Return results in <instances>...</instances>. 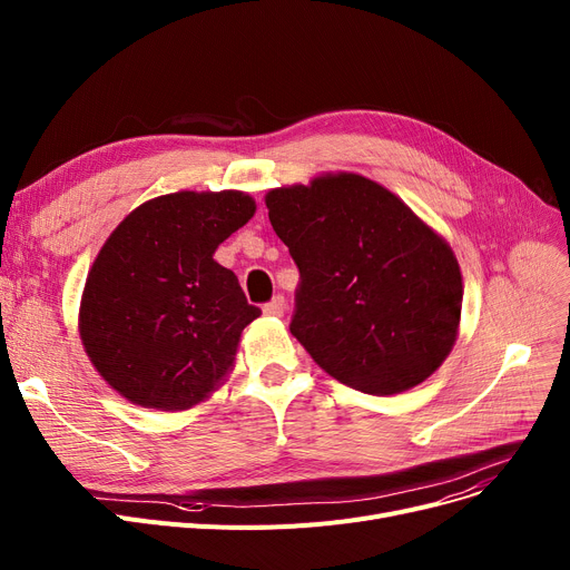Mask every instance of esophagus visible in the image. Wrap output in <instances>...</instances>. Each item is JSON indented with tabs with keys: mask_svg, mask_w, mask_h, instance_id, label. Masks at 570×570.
Segmentation results:
<instances>
[{
	"mask_svg": "<svg viewBox=\"0 0 570 570\" xmlns=\"http://www.w3.org/2000/svg\"><path fill=\"white\" fill-rule=\"evenodd\" d=\"M284 312H286V301H284L282 295L273 297V301H269L267 305H263V314H265V316H275V318H279V316H284Z\"/></svg>",
	"mask_w": 570,
	"mask_h": 570,
	"instance_id": "obj_1",
	"label": "esophagus"
}]
</instances>
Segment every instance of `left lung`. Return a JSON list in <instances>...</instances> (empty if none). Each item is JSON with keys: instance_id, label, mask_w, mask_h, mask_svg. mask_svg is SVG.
Here are the masks:
<instances>
[{"instance_id": "1", "label": "left lung", "mask_w": 570, "mask_h": 570, "mask_svg": "<svg viewBox=\"0 0 570 570\" xmlns=\"http://www.w3.org/2000/svg\"><path fill=\"white\" fill-rule=\"evenodd\" d=\"M265 205L301 269L291 333L323 372L385 397L441 367L460 333V263L400 196L340 170L269 189Z\"/></svg>"}]
</instances>
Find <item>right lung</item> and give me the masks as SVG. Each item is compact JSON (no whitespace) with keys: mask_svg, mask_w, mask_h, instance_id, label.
Segmentation results:
<instances>
[{"mask_svg":"<svg viewBox=\"0 0 570 570\" xmlns=\"http://www.w3.org/2000/svg\"><path fill=\"white\" fill-rule=\"evenodd\" d=\"M254 213L245 191H175L145 200L108 235L87 273L78 333L127 402L187 411L224 385L261 309L213 256Z\"/></svg>","mask_w":570,"mask_h":570,"instance_id":"1","label":"right lung"}]
</instances>
